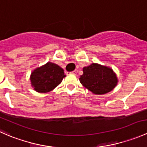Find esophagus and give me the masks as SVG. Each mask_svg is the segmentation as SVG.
I'll return each instance as SVG.
<instances>
[{
	"instance_id": "1",
	"label": "esophagus",
	"mask_w": 147,
	"mask_h": 147,
	"mask_svg": "<svg viewBox=\"0 0 147 147\" xmlns=\"http://www.w3.org/2000/svg\"><path fill=\"white\" fill-rule=\"evenodd\" d=\"M71 73L75 74V75H76V74H77V71L76 70H74V71H72V72H71Z\"/></svg>"
}]
</instances>
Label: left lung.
<instances>
[{"label":"left lung","instance_id":"left-lung-1","mask_svg":"<svg viewBox=\"0 0 147 147\" xmlns=\"http://www.w3.org/2000/svg\"><path fill=\"white\" fill-rule=\"evenodd\" d=\"M80 81L94 94H103L115 88L117 78L111 68L92 63L83 68V75L80 76Z\"/></svg>","mask_w":147,"mask_h":147}]
</instances>
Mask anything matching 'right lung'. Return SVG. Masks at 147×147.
<instances>
[{
    "label": "right lung",
    "instance_id": "add662e5",
    "mask_svg": "<svg viewBox=\"0 0 147 147\" xmlns=\"http://www.w3.org/2000/svg\"><path fill=\"white\" fill-rule=\"evenodd\" d=\"M65 77L63 68L49 62L43 66L35 69L32 72L30 80L35 91L46 93L60 84Z\"/></svg>",
    "mask_w": 147,
    "mask_h": 147
}]
</instances>
